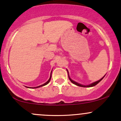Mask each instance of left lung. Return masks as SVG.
<instances>
[{"mask_svg":"<svg viewBox=\"0 0 121 121\" xmlns=\"http://www.w3.org/2000/svg\"><path fill=\"white\" fill-rule=\"evenodd\" d=\"M67 72H68V78H69V79L70 81H71V82H72V83L73 84H74L76 85V86H79V87H94V86H96V85L98 83H99V82H100V81H101V80H102V79H103V78H104V77L105 76V75H104V76L103 77V78H101V79H100V80H99L96 81V82H94V83H91V84H89V85H88V86H86V85H82V84H79V83H77V82H75V81H73V80H72V79H71V78H70V77H69V73H68V70H67Z\"/></svg>","mask_w":121,"mask_h":121,"instance_id":"1","label":"left lung"}]
</instances>
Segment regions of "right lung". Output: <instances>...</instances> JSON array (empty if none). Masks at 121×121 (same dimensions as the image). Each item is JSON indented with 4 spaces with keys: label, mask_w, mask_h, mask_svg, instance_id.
<instances>
[{
    "label": "right lung",
    "mask_w": 121,
    "mask_h": 121,
    "mask_svg": "<svg viewBox=\"0 0 121 121\" xmlns=\"http://www.w3.org/2000/svg\"><path fill=\"white\" fill-rule=\"evenodd\" d=\"M51 77H52V72H51V73H50V76L49 79L48 81H47V82H46L45 83H44V84H43L42 85H41V86H38V87H32V88H39V87H42V86H45V85L48 84V83H49V82H50V79H51ZM27 88H30V87H27Z\"/></svg>",
    "instance_id": "add662e5"
}]
</instances>
